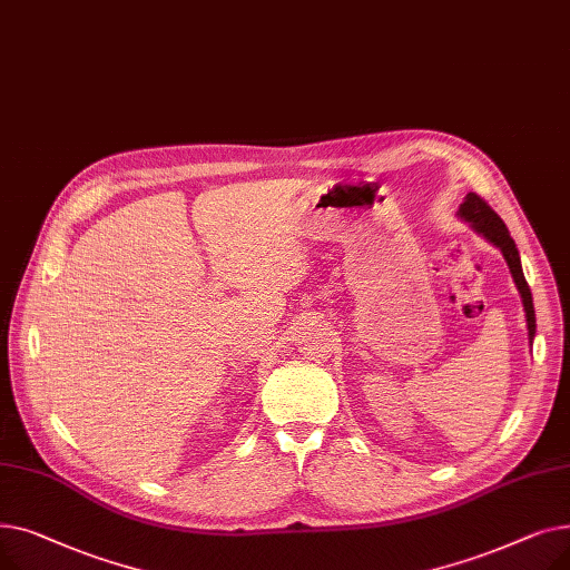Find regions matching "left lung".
<instances>
[{
  "mask_svg": "<svg viewBox=\"0 0 570 570\" xmlns=\"http://www.w3.org/2000/svg\"><path fill=\"white\" fill-rule=\"evenodd\" d=\"M464 222H469L473 226L475 233H481L485 239H490L492 245H497L508 263V269H511L513 282L522 295V305H524V314H527V331H529V342H533L535 337V312H533V297H531V288L524 279L522 273V263H520V252L513 243L511 233H508L505 224L501 222V217L494 213V209L478 196V194H466L464 203L460 205L458 213Z\"/></svg>",
  "mask_w": 570,
  "mask_h": 570,
  "instance_id": "left-lung-1",
  "label": "left lung"
}]
</instances>
